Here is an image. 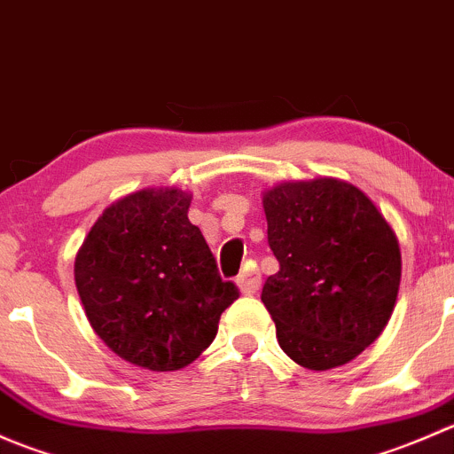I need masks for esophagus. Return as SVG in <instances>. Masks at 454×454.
<instances>
[{"mask_svg": "<svg viewBox=\"0 0 454 454\" xmlns=\"http://www.w3.org/2000/svg\"><path fill=\"white\" fill-rule=\"evenodd\" d=\"M237 283H239V287L244 294H254V292L259 290V283H261L259 268H256V265H250L248 270H244V272L239 274Z\"/></svg>", "mask_w": 454, "mask_h": 454, "instance_id": "1", "label": "esophagus"}]
</instances>
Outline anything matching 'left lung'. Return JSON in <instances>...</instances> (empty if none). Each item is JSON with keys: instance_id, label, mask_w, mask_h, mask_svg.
I'll return each instance as SVG.
<instances>
[{"instance_id": "8db88e82", "label": "left lung", "mask_w": 454, "mask_h": 454, "mask_svg": "<svg viewBox=\"0 0 454 454\" xmlns=\"http://www.w3.org/2000/svg\"><path fill=\"white\" fill-rule=\"evenodd\" d=\"M263 208L278 272L261 301L278 345L305 369L349 363L391 318L402 277L395 232L363 191L333 177L274 186Z\"/></svg>"}]
</instances>
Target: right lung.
<instances>
[{"label": "right lung", "mask_w": 454, "mask_h": 454, "mask_svg": "<svg viewBox=\"0 0 454 454\" xmlns=\"http://www.w3.org/2000/svg\"><path fill=\"white\" fill-rule=\"evenodd\" d=\"M189 206L177 189L127 195L91 226L74 263L94 332L122 360L151 371L193 363L239 299L189 222Z\"/></svg>", "instance_id": "obj_1"}]
</instances>
